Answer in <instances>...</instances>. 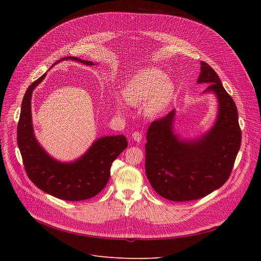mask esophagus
I'll list each match as a JSON object with an SVG mask.
<instances>
[{"label":"esophagus","mask_w":261,"mask_h":261,"mask_svg":"<svg viewBox=\"0 0 261 261\" xmlns=\"http://www.w3.org/2000/svg\"><path fill=\"white\" fill-rule=\"evenodd\" d=\"M142 138H143V133H142V132L135 131V132L132 134V139H133L135 142H141Z\"/></svg>","instance_id":"esophagus-1"}]
</instances>
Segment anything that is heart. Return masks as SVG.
I'll list each match as a JSON object with an SVG mask.
<instances>
[{
    "label": "heart",
    "instance_id": "heart-1",
    "mask_svg": "<svg viewBox=\"0 0 261 261\" xmlns=\"http://www.w3.org/2000/svg\"><path fill=\"white\" fill-rule=\"evenodd\" d=\"M173 85L166 74L159 68L150 67L132 77L122 90V96L130 106L145 103L148 115L162 113L169 105L173 95ZM120 110V106H117Z\"/></svg>",
    "mask_w": 261,
    "mask_h": 261
}]
</instances>
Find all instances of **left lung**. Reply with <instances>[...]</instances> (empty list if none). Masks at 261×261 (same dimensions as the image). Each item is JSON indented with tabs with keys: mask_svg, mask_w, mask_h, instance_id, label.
<instances>
[{
	"mask_svg": "<svg viewBox=\"0 0 261 261\" xmlns=\"http://www.w3.org/2000/svg\"><path fill=\"white\" fill-rule=\"evenodd\" d=\"M198 84H210L218 100L215 125L200 139L181 140L173 131L175 111L151 122L147 131L145 170L156 193L174 202L201 199L227 180L240 149L238 111L222 82L206 62H201Z\"/></svg>",
	"mask_w": 261,
	"mask_h": 261,
	"instance_id": "1",
	"label": "left lung"
}]
</instances>
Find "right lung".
Instances as JSON below:
<instances>
[{
    "label": "right lung",
    "instance_id": "1",
    "mask_svg": "<svg viewBox=\"0 0 261 261\" xmlns=\"http://www.w3.org/2000/svg\"><path fill=\"white\" fill-rule=\"evenodd\" d=\"M87 65L92 61L77 57H64ZM46 73L27 89L21 106L18 122V146L25 171L30 180L44 193L65 201H82L95 197L107 185L114 160L128 146L123 135L103 136L96 140L88 151L74 162L62 163L53 159L35 138L32 119V95Z\"/></svg>",
    "mask_w": 261,
    "mask_h": 261
}]
</instances>
